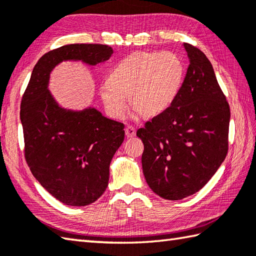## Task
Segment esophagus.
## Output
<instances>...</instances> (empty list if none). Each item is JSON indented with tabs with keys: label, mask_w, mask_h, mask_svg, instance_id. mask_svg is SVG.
Wrapping results in <instances>:
<instances>
[{
	"label": "esophagus",
	"mask_w": 256,
	"mask_h": 256,
	"mask_svg": "<svg viewBox=\"0 0 256 256\" xmlns=\"http://www.w3.org/2000/svg\"><path fill=\"white\" fill-rule=\"evenodd\" d=\"M135 134H136V130H135V128L132 126V125H128L126 128H125V135H126L128 138H133L135 136Z\"/></svg>",
	"instance_id": "34e87169"
}]
</instances>
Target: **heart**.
Returning a JSON list of instances; mask_svg holds the SVG:
<instances>
[{"label": "heart", "mask_w": 256, "mask_h": 256, "mask_svg": "<svg viewBox=\"0 0 256 256\" xmlns=\"http://www.w3.org/2000/svg\"><path fill=\"white\" fill-rule=\"evenodd\" d=\"M184 64L175 52H136L121 59L100 86L106 111L121 118L128 102L140 116H157L170 108L184 84Z\"/></svg>", "instance_id": "heart-1"}]
</instances>
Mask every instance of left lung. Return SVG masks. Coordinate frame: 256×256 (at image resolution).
I'll return each mask as SVG.
<instances>
[{
  "mask_svg": "<svg viewBox=\"0 0 256 256\" xmlns=\"http://www.w3.org/2000/svg\"><path fill=\"white\" fill-rule=\"evenodd\" d=\"M184 47L190 64L176 100L136 133L146 182L167 200L199 192L228 153L229 103L209 59L197 47Z\"/></svg>",
  "mask_w": 256,
  "mask_h": 256,
  "instance_id": "left-lung-1",
  "label": "left lung"
}]
</instances>
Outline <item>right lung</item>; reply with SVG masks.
Segmentation results:
<instances>
[{
	"label": "right lung",
	"instance_id": "1",
	"mask_svg": "<svg viewBox=\"0 0 256 256\" xmlns=\"http://www.w3.org/2000/svg\"><path fill=\"white\" fill-rule=\"evenodd\" d=\"M113 50L101 44H70L46 52L35 64L22 96L24 155L32 175L67 206H86L106 192L113 155L124 140V124L94 108L66 110L48 90L52 70L64 60L91 66L108 60Z\"/></svg>",
	"mask_w": 256,
	"mask_h": 256
}]
</instances>
